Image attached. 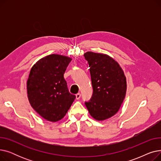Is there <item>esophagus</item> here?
<instances>
[{
  "instance_id": "obj_1",
  "label": "esophagus",
  "mask_w": 161,
  "mask_h": 161,
  "mask_svg": "<svg viewBox=\"0 0 161 161\" xmlns=\"http://www.w3.org/2000/svg\"><path fill=\"white\" fill-rule=\"evenodd\" d=\"M75 97H76V99H77V100L80 99V97H81V94H80V93L76 94V95H75Z\"/></svg>"
}]
</instances>
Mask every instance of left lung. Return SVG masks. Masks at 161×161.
<instances>
[{"label":"left lung","mask_w":161,"mask_h":161,"mask_svg":"<svg viewBox=\"0 0 161 161\" xmlns=\"http://www.w3.org/2000/svg\"><path fill=\"white\" fill-rule=\"evenodd\" d=\"M84 57L89 63L93 93L86 106L98 121L114 115L126 95V81L119 64L109 56L88 52Z\"/></svg>","instance_id":"1"}]
</instances>
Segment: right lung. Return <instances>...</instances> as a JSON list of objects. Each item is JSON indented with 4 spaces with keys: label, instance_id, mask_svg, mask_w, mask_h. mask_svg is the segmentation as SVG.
Returning a JSON list of instances; mask_svg holds the SVG:
<instances>
[{
    "label": "right lung",
    "instance_id": "add662e5",
    "mask_svg": "<svg viewBox=\"0 0 161 161\" xmlns=\"http://www.w3.org/2000/svg\"><path fill=\"white\" fill-rule=\"evenodd\" d=\"M71 60L63 55H49L40 59L31 70L27 86L29 103L47 121L63 119L75 98L64 78Z\"/></svg>",
    "mask_w": 161,
    "mask_h": 161
}]
</instances>
